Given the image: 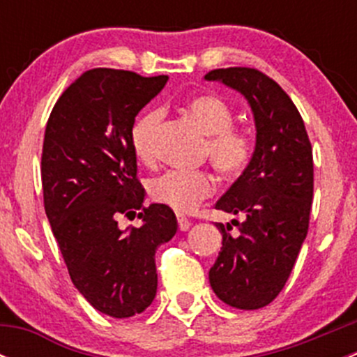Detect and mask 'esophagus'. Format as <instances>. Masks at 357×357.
Segmentation results:
<instances>
[{"mask_svg":"<svg viewBox=\"0 0 357 357\" xmlns=\"http://www.w3.org/2000/svg\"><path fill=\"white\" fill-rule=\"evenodd\" d=\"M178 226L181 231H188L190 226H192V222H190V219H186L185 215H178Z\"/></svg>","mask_w":357,"mask_h":357,"instance_id":"1","label":"esophagus"}]
</instances>
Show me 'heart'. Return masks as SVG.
Masks as SVG:
<instances>
[{
  "label": "heart",
  "mask_w": 357,
  "mask_h": 357,
  "mask_svg": "<svg viewBox=\"0 0 357 357\" xmlns=\"http://www.w3.org/2000/svg\"><path fill=\"white\" fill-rule=\"evenodd\" d=\"M183 112L207 135L204 152L215 171L225 179L238 178L250 164L254 142L243 129L233 126L235 115L228 103L211 93H200L186 100ZM158 121L160 114L157 110H145L131 128L129 139L132 153L143 164L153 162V135ZM214 190L215 181L207 171H169L153 179L149 186L153 200L176 212L193 211Z\"/></svg>",
  "instance_id": "heart-1"
}]
</instances>
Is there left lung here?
I'll return each mask as SVG.
<instances>
[{"instance_id": "left-lung-1", "label": "left lung", "mask_w": 357, "mask_h": 357, "mask_svg": "<svg viewBox=\"0 0 357 357\" xmlns=\"http://www.w3.org/2000/svg\"><path fill=\"white\" fill-rule=\"evenodd\" d=\"M205 79L242 93L257 131L250 164L215 204L243 221H231L236 235L229 222L215 225L222 247L208 282L231 307L259 309L283 290L307 235L314 190L311 142L290 96L257 68H215Z\"/></svg>"}]
</instances>
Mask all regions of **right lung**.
Masks as SVG:
<instances>
[{"label": "right lung", "mask_w": 357, "mask_h": 357, "mask_svg": "<svg viewBox=\"0 0 357 357\" xmlns=\"http://www.w3.org/2000/svg\"><path fill=\"white\" fill-rule=\"evenodd\" d=\"M167 75L91 68L62 93L50 114L41 155L45 211L82 297L103 314L129 318L157 294V247L176 235L171 207H143L131 128ZM144 225L121 230L116 219Z\"/></svg>", "instance_id": "right-lung-1"}]
</instances>
